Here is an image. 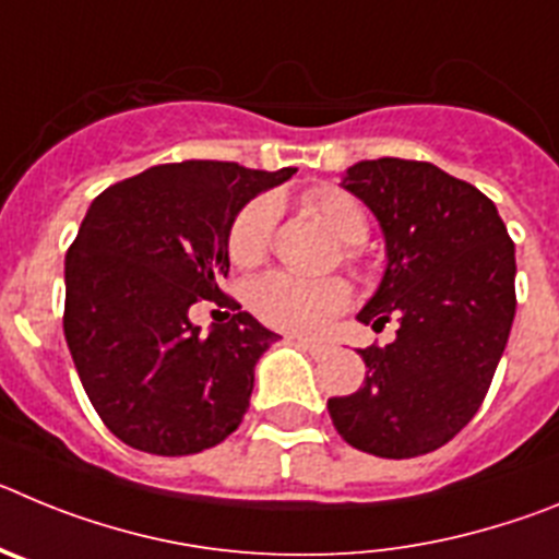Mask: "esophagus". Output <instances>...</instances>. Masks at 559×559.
<instances>
[{"mask_svg":"<svg viewBox=\"0 0 559 559\" xmlns=\"http://www.w3.org/2000/svg\"><path fill=\"white\" fill-rule=\"evenodd\" d=\"M296 344H299V347H302V349H308L310 355H324V349H328V347H324V344H319V341L299 338V341H296Z\"/></svg>","mask_w":559,"mask_h":559,"instance_id":"34e87169","label":"esophagus"}]
</instances>
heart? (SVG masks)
<instances>
[{
    "mask_svg": "<svg viewBox=\"0 0 559 559\" xmlns=\"http://www.w3.org/2000/svg\"><path fill=\"white\" fill-rule=\"evenodd\" d=\"M305 206L322 221L341 243H347L344 254L353 260V246L364 243L369 235L367 212L358 201L344 190L335 187H319L308 192ZM276 226V204L274 199L263 195L246 204L231 221L229 249L231 263L249 265L263 263L274 243ZM353 288L344 276H322V280H305V276L285 274V271H271V274L254 280L249 288V308L260 322L269 328L283 330L294 335H316L322 333L338 313L349 308Z\"/></svg>",
    "mask_w": 559,
    "mask_h": 559,
    "instance_id": "1",
    "label": "heart"
}]
</instances>
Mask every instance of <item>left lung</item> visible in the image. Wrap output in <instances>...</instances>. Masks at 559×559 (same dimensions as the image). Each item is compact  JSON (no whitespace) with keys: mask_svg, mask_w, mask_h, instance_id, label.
Returning <instances> with one entry per match:
<instances>
[{"mask_svg":"<svg viewBox=\"0 0 559 559\" xmlns=\"http://www.w3.org/2000/svg\"><path fill=\"white\" fill-rule=\"evenodd\" d=\"M341 187L386 237V271L358 322L400 328L383 349H360L367 378L328 412L358 451L423 456L451 442L490 389L515 319V243L481 190L431 162H358Z\"/></svg>","mask_w":559,"mask_h":559,"instance_id":"1","label":"left lung"}]
</instances>
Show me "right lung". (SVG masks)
Segmentation results:
<instances>
[{
    "label": "right lung",
    "mask_w": 559,
    "mask_h": 559,
    "mask_svg": "<svg viewBox=\"0 0 559 559\" xmlns=\"http://www.w3.org/2000/svg\"><path fill=\"white\" fill-rule=\"evenodd\" d=\"M294 173L173 162L92 201L67 254L63 335L92 406L126 445L190 456L240 426L276 333L218 288L226 240L237 212ZM199 298L226 304L230 322L201 334L189 322Z\"/></svg>",
    "instance_id": "obj_1"
}]
</instances>
